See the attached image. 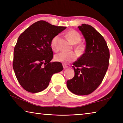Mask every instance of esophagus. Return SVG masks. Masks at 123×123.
Instances as JSON below:
<instances>
[{"mask_svg": "<svg viewBox=\"0 0 123 123\" xmlns=\"http://www.w3.org/2000/svg\"><path fill=\"white\" fill-rule=\"evenodd\" d=\"M63 67L64 69H66V68H68V66L65 65V64H63Z\"/></svg>", "mask_w": 123, "mask_h": 123, "instance_id": "obj_1", "label": "esophagus"}]
</instances>
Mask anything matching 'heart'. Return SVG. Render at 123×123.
Wrapping results in <instances>:
<instances>
[{
  "instance_id": "obj_1",
  "label": "heart",
  "mask_w": 123,
  "mask_h": 123,
  "mask_svg": "<svg viewBox=\"0 0 123 123\" xmlns=\"http://www.w3.org/2000/svg\"><path fill=\"white\" fill-rule=\"evenodd\" d=\"M66 36L71 42L72 43L76 44L81 41V36L80 34L76 30H70L66 33ZM60 37L59 35H56L52 38L50 42V46L52 49L54 51H57L58 50V42H59ZM77 51L82 52L85 50V45L82 43H79L75 47ZM77 59V55L75 53H61L56 54L54 56V59L56 61L62 62L64 63H68L75 61Z\"/></svg>"
}]
</instances>
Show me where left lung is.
<instances>
[{"label": "left lung", "mask_w": 123, "mask_h": 123, "mask_svg": "<svg viewBox=\"0 0 123 123\" xmlns=\"http://www.w3.org/2000/svg\"><path fill=\"white\" fill-rule=\"evenodd\" d=\"M86 42L85 52L74 62L75 75L67 81L69 90L75 94H91L103 81L109 67L110 51L103 36L91 25L78 27Z\"/></svg>", "instance_id": "obj_1"}]
</instances>
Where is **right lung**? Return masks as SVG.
<instances>
[{"label":"right lung","instance_id":"add662e5","mask_svg":"<svg viewBox=\"0 0 123 123\" xmlns=\"http://www.w3.org/2000/svg\"><path fill=\"white\" fill-rule=\"evenodd\" d=\"M66 28L39 20L18 37L14 48L13 68L25 90L31 93L43 91L48 86L53 75L63 70L61 62H50L53 58L50 42Z\"/></svg>","mask_w":123,"mask_h":123}]
</instances>
